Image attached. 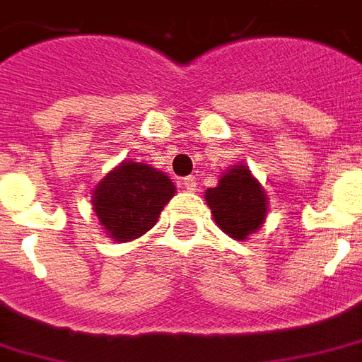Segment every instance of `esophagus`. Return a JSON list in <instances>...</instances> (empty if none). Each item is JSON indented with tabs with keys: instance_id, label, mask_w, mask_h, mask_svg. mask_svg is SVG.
Returning <instances> with one entry per match:
<instances>
[{
	"instance_id": "1",
	"label": "esophagus",
	"mask_w": 362,
	"mask_h": 362,
	"mask_svg": "<svg viewBox=\"0 0 362 362\" xmlns=\"http://www.w3.org/2000/svg\"><path fill=\"white\" fill-rule=\"evenodd\" d=\"M182 184H184V188H186L188 192H196V190H198V182H196V178H194V176L184 178V180H182Z\"/></svg>"
}]
</instances>
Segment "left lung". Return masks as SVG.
<instances>
[{"mask_svg":"<svg viewBox=\"0 0 362 362\" xmlns=\"http://www.w3.org/2000/svg\"><path fill=\"white\" fill-rule=\"evenodd\" d=\"M204 198L216 226L234 240L244 243L267 220L268 196L246 164L224 170L218 184L208 188Z\"/></svg>","mask_w":362,"mask_h":362,"instance_id":"1","label":"left lung"}]
</instances>
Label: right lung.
Here are the masks:
<instances>
[{"label": "right lung", "instance_id": "obj_1", "mask_svg": "<svg viewBox=\"0 0 362 362\" xmlns=\"http://www.w3.org/2000/svg\"><path fill=\"white\" fill-rule=\"evenodd\" d=\"M174 194L176 186L162 170L124 160L95 184L92 210L107 238L132 243L156 224Z\"/></svg>", "mask_w": 362, "mask_h": 362}]
</instances>
